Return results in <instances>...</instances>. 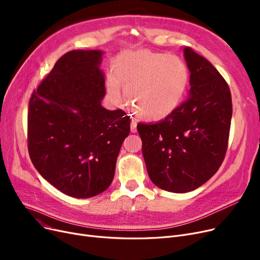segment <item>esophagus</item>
Wrapping results in <instances>:
<instances>
[{
	"instance_id": "1",
	"label": "esophagus",
	"mask_w": 260,
	"mask_h": 260,
	"mask_svg": "<svg viewBox=\"0 0 260 260\" xmlns=\"http://www.w3.org/2000/svg\"><path fill=\"white\" fill-rule=\"evenodd\" d=\"M131 132L132 133L137 132V122H136L135 120L131 121Z\"/></svg>"
}]
</instances>
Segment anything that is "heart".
<instances>
[{
  "label": "heart",
  "instance_id": "obj_1",
  "mask_svg": "<svg viewBox=\"0 0 260 260\" xmlns=\"http://www.w3.org/2000/svg\"><path fill=\"white\" fill-rule=\"evenodd\" d=\"M188 79L186 65L175 56L149 50L125 52L108 75L107 89L112 99L119 100L121 83L135 111L146 120L158 121L180 105Z\"/></svg>",
  "mask_w": 260,
  "mask_h": 260
}]
</instances>
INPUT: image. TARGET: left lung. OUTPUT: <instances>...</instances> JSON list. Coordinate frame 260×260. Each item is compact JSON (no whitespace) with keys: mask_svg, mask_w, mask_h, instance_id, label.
<instances>
[{"mask_svg":"<svg viewBox=\"0 0 260 260\" xmlns=\"http://www.w3.org/2000/svg\"><path fill=\"white\" fill-rule=\"evenodd\" d=\"M189 95L158 123H138L147 174L158 187L186 193L206 183L224 160L233 106L230 87L192 47L184 48Z\"/></svg>","mask_w":260,"mask_h":260,"instance_id":"8db88e82","label":"left lung"}]
</instances>
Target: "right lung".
Here are the masks:
<instances>
[{"instance_id": "obj_1", "label": "right lung", "mask_w": 260, "mask_h": 260, "mask_svg": "<svg viewBox=\"0 0 260 260\" xmlns=\"http://www.w3.org/2000/svg\"><path fill=\"white\" fill-rule=\"evenodd\" d=\"M102 51L72 50L54 64L31 93L27 145L45 180L75 198H89L111 185L120 147L129 134L122 109L101 106L105 94Z\"/></svg>"}]
</instances>
